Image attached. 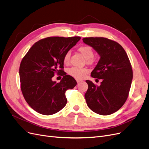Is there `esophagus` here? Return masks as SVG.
Returning a JSON list of instances; mask_svg holds the SVG:
<instances>
[{
  "instance_id": "1",
  "label": "esophagus",
  "mask_w": 149,
  "mask_h": 149,
  "mask_svg": "<svg viewBox=\"0 0 149 149\" xmlns=\"http://www.w3.org/2000/svg\"><path fill=\"white\" fill-rule=\"evenodd\" d=\"M76 80H77V83H80V82H81V80H80L79 79H77Z\"/></svg>"
}]
</instances>
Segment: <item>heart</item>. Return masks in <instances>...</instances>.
<instances>
[{
	"label": "heart",
	"mask_w": 149,
	"mask_h": 149,
	"mask_svg": "<svg viewBox=\"0 0 149 149\" xmlns=\"http://www.w3.org/2000/svg\"><path fill=\"white\" fill-rule=\"evenodd\" d=\"M79 51L81 52L85 58L87 60L88 63H91L93 61L92 59L94 56L93 49L89 46H82L79 48ZM70 57V52L69 51L67 52L64 56V62L65 64H68L69 62ZM68 74L72 76L73 77L77 79H83L85 75L88 72V70L85 68H77V67H72L68 69Z\"/></svg>",
	"instance_id": "heart-1"
}]
</instances>
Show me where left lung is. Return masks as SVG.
<instances>
[{
	"mask_svg": "<svg viewBox=\"0 0 149 149\" xmlns=\"http://www.w3.org/2000/svg\"><path fill=\"white\" fill-rule=\"evenodd\" d=\"M82 40L100 56L91 76L102 79L100 86L86 80L88 85L85 94L86 102L98 114H113L123 106L128 97L133 77L130 61L125 50L116 41L102 37L85 38Z\"/></svg>",
	"mask_w": 149,
	"mask_h": 149,
	"instance_id": "left-lung-1",
	"label": "left lung"
}]
</instances>
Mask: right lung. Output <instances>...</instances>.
<instances>
[{"label":"right lung","mask_w":149,"mask_h":149,"mask_svg":"<svg viewBox=\"0 0 149 149\" xmlns=\"http://www.w3.org/2000/svg\"><path fill=\"white\" fill-rule=\"evenodd\" d=\"M80 36L48 37L37 41L23 58L19 69L21 90L27 103L41 114L59 111L67 103L65 92L76 80L63 70L64 56ZM63 76L59 83L52 80L54 74Z\"/></svg>","instance_id":"right-lung-1"}]
</instances>
